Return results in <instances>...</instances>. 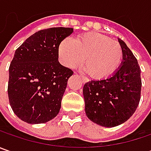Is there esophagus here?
Listing matches in <instances>:
<instances>
[{
  "label": "esophagus",
  "mask_w": 151,
  "mask_h": 151,
  "mask_svg": "<svg viewBox=\"0 0 151 151\" xmlns=\"http://www.w3.org/2000/svg\"><path fill=\"white\" fill-rule=\"evenodd\" d=\"M81 79H82V81H83V82H84V83H86V82H87V81H88V80L86 78L85 76H81Z\"/></svg>",
  "instance_id": "1"
}]
</instances>
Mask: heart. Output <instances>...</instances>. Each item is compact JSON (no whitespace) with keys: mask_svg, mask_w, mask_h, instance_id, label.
<instances>
[{"mask_svg":"<svg viewBox=\"0 0 151 151\" xmlns=\"http://www.w3.org/2000/svg\"><path fill=\"white\" fill-rule=\"evenodd\" d=\"M61 63L68 68H76L86 59V70L96 79L112 76L121 65L124 52L120 44L101 33L90 32L73 41L64 39L59 47Z\"/></svg>","mask_w":151,"mask_h":151,"instance_id":"heart-1","label":"heart"}]
</instances>
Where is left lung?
Segmentation results:
<instances>
[{
    "instance_id": "obj_1",
    "label": "left lung",
    "mask_w": 151,
    "mask_h": 151,
    "mask_svg": "<svg viewBox=\"0 0 151 151\" xmlns=\"http://www.w3.org/2000/svg\"><path fill=\"white\" fill-rule=\"evenodd\" d=\"M124 57L121 65L107 79L91 81L83 87L85 111L96 124L112 128L134 113L140 100V68L124 42L119 39Z\"/></svg>"
}]
</instances>
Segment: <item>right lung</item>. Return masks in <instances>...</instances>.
Segmentation results:
<instances>
[{
	"label": "right lung",
	"instance_id": "add662e5",
	"mask_svg": "<svg viewBox=\"0 0 151 151\" xmlns=\"http://www.w3.org/2000/svg\"><path fill=\"white\" fill-rule=\"evenodd\" d=\"M71 27L36 32L23 42L9 67L8 97L14 113L27 124L55 119L73 71L59 62V46Z\"/></svg>",
	"mask_w": 151,
	"mask_h": 151
}]
</instances>
